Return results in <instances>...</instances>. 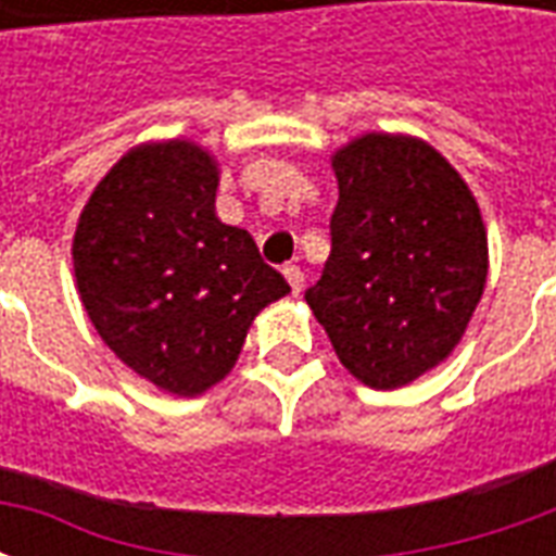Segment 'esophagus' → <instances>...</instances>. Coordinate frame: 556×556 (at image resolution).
I'll return each mask as SVG.
<instances>
[{
	"instance_id": "34e87169",
	"label": "esophagus",
	"mask_w": 556,
	"mask_h": 556,
	"mask_svg": "<svg viewBox=\"0 0 556 556\" xmlns=\"http://www.w3.org/2000/svg\"><path fill=\"white\" fill-rule=\"evenodd\" d=\"M282 274H286V279H289L291 294H301V289H303V270H301V267L286 265V267H282Z\"/></svg>"
}]
</instances>
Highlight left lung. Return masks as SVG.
<instances>
[{
  "instance_id": "obj_1",
  "label": "left lung",
  "mask_w": 556,
  "mask_h": 556,
  "mask_svg": "<svg viewBox=\"0 0 556 556\" xmlns=\"http://www.w3.org/2000/svg\"><path fill=\"white\" fill-rule=\"evenodd\" d=\"M330 258L306 303L354 378L396 390L450 354L477 309L489 238L462 175L422 139L337 151Z\"/></svg>"
}]
</instances>
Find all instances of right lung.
<instances>
[{"label": "right lung", "instance_id": "1", "mask_svg": "<svg viewBox=\"0 0 556 556\" xmlns=\"http://www.w3.org/2000/svg\"><path fill=\"white\" fill-rule=\"evenodd\" d=\"M217 163L172 139L127 151L106 172L74 235L83 306L118 361L175 396L229 372L258 309L289 282L253 235L214 214Z\"/></svg>", "mask_w": 556, "mask_h": 556}]
</instances>
